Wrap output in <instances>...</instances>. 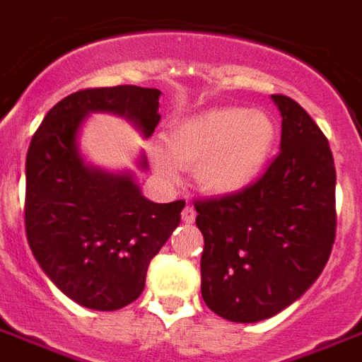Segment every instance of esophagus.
Segmentation results:
<instances>
[{
    "mask_svg": "<svg viewBox=\"0 0 362 362\" xmlns=\"http://www.w3.org/2000/svg\"><path fill=\"white\" fill-rule=\"evenodd\" d=\"M182 220H184L186 224H192L193 220H195V211H193V206H184V211H182Z\"/></svg>",
    "mask_w": 362,
    "mask_h": 362,
    "instance_id": "esophagus-1",
    "label": "esophagus"
}]
</instances>
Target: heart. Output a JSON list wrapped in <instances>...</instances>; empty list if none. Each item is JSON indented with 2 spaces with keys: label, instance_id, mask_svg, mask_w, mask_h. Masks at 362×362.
Here are the masks:
<instances>
[{
  "label": "heart",
  "instance_id": "b5f03b06",
  "mask_svg": "<svg viewBox=\"0 0 362 362\" xmlns=\"http://www.w3.org/2000/svg\"><path fill=\"white\" fill-rule=\"evenodd\" d=\"M277 127L266 112L239 106L212 107L176 121L151 151L156 169L176 178V167L192 169L197 186L212 195H231L250 186L266 169Z\"/></svg>",
  "mask_w": 362,
  "mask_h": 362
}]
</instances>
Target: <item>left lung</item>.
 <instances>
[{"label":"left lung","mask_w":362,"mask_h":362,"mask_svg":"<svg viewBox=\"0 0 362 362\" xmlns=\"http://www.w3.org/2000/svg\"><path fill=\"white\" fill-rule=\"evenodd\" d=\"M281 151L245 189L195 201L201 294L216 315L258 322L296 302L325 269L336 237V169L327 136L296 100L272 95Z\"/></svg>","instance_id":"left-lung-1"}]
</instances>
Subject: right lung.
<instances>
[{
	"instance_id": "1",
	"label": "right lung",
	"mask_w": 362,
	"mask_h": 362,
	"mask_svg": "<svg viewBox=\"0 0 362 362\" xmlns=\"http://www.w3.org/2000/svg\"><path fill=\"white\" fill-rule=\"evenodd\" d=\"M159 96L136 85L77 90L49 110L28 148V245L47 277L83 308L115 311L142 294L151 258L178 228L186 201L151 203L129 170L85 165L77 132L89 114L110 112L151 136ZM138 167L148 169L144 156Z\"/></svg>"
}]
</instances>
